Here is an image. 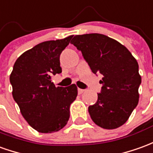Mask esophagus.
I'll return each instance as SVG.
<instances>
[{"label":"esophagus","instance_id":"esophagus-1","mask_svg":"<svg viewBox=\"0 0 153 153\" xmlns=\"http://www.w3.org/2000/svg\"><path fill=\"white\" fill-rule=\"evenodd\" d=\"M84 89H82V88H78V93L79 94H82L83 93H84Z\"/></svg>","mask_w":153,"mask_h":153}]
</instances>
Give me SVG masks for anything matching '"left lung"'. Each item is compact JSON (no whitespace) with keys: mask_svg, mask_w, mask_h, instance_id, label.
Listing matches in <instances>:
<instances>
[{"mask_svg":"<svg viewBox=\"0 0 153 153\" xmlns=\"http://www.w3.org/2000/svg\"><path fill=\"white\" fill-rule=\"evenodd\" d=\"M70 43L82 52L93 73L103 75L98 100L88 107L92 120L102 128H119L139 100L142 78L136 59L124 45L102 34L77 35Z\"/></svg>","mask_w":153,"mask_h":153,"instance_id":"left-lung-1","label":"left lung"}]
</instances>
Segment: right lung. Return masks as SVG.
I'll return each instance as SVG.
<instances>
[{"label":"right lung","instance_id":"1","mask_svg":"<svg viewBox=\"0 0 153 153\" xmlns=\"http://www.w3.org/2000/svg\"><path fill=\"white\" fill-rule=\"evenodd\" d=\"M71 38L45 41L24 52L10 75L14 99L23 117L37 132H58L69 120L77 86L55 87L51 77L62 72L59 56Z\"/></svg>","mask_w":153,"mask_h":153}]
</instances>
